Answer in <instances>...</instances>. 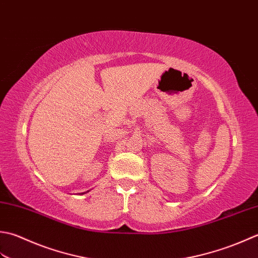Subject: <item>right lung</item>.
I'll return each instance as SVG.
<instances>
[{"mask_svg": "<svg viewBox=\"0 0 258 258\" xmlns=\"http://www.w3.org/2000/svg\"><path fill=\"white\" fill-rule=\"evenodd\" d=\"M87 192H88V191H87ZM83 194H85V192H83Z\"/></svg>", "mask_w": 258, "mask_h": 258, "instance_id": "obj_1", "label": "right lung"}]
</instances>
